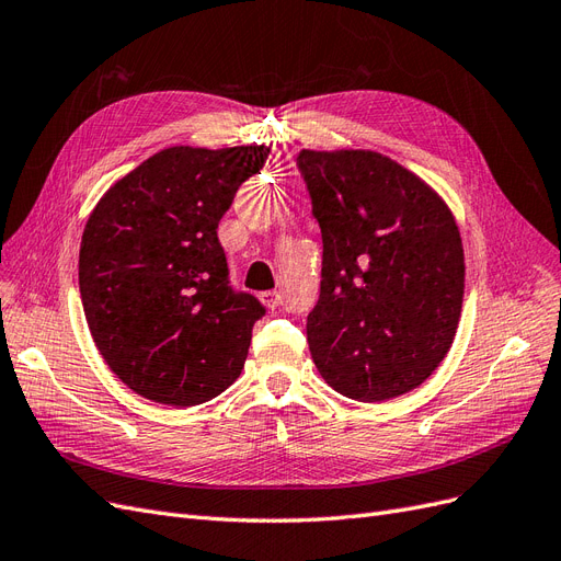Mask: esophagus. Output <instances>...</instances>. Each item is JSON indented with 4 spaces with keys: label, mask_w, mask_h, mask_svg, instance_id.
I'll list each match as a JSON object with an SVG mask.
<instances>
[{
    "label": "esophagus",
    "mask_w": 561,
    "mask_h": 561,
    "mask_svg": "<svg viewBox=\"0 0 561 561\" xmlns=\"http://www.w3.org/2000/svg\"><path fill=\"white\" fill-rule=\"evenodd\" d=\"M260 299H262V304H264V307H266V309H271V311H274V309L278 307V304H280V295H278L276 290H268V293H262V295H260Z\"/></svg>",
    "instance_id": "1"
}]
</instances>
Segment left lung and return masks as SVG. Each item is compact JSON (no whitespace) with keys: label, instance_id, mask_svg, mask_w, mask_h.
I'll list each match as a JSON object with an SVG mask.
<instances>
[{"label":"left lung","instance_id":"8db88e82","mask_svg":"<svg viewBox=\"0 0 561 561\" xmlns=\"http://www.w3.org/2000/svg\"><path fill=\"white\" fill-rule=\"evenodd\" d=\"M322 233L311 358L336 393L383 402L426 381L449 353L466 264L456 219L431 184L371 149H301Z\"/></svg>","mask_w":561,"mask_h":561}]
</instances>
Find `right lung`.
<instances>
[{
	"label": "right lung",
	"instance_id": "right-lung-1",
	"mask_svg": "<svg viewBox=\"0 0 561 561\" xmlns=\"http://www.w3.org/2000/svg\"><path fill=\"white\" fill-rule=\"evenodd\" d=\"M268 147H168L116 180L83 227L79 293L93 342L135 393L217 398L248 358L264 307L233 293L217 225Z\"/></svg>",
	"mask_w": 561,
	"mask_h": 561
}]
</instances>
